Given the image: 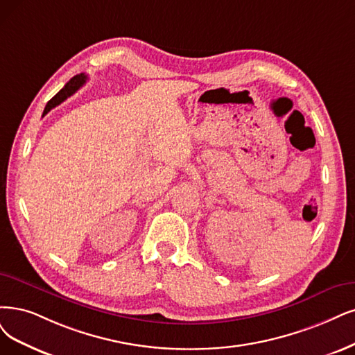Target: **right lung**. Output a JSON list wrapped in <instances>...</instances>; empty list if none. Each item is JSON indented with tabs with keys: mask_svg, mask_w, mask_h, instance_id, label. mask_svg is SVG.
<instances>
[{
	"mask_svg": "<svg viewBox=\"0 0 355 355\" xmlns=\"http://www.w3.org/2000/svg\"><path fill=\"white\" fill-rule=\"evenodd\" d=\"M86 80H87V77H86L83 73L74 76V77L71 78V80H70L67 85H65V86L58 92V94L46 103V107H45V110H44V115L48 114L52 108H55L57 105H60L62 101H65L69 96H71L78 87L83 86V85L86 83Z\"/></svg>",
	"mask_w": 355,
	"mask_h": 355,
	"instance_id": "right-lung-1",
	"label": "right lung"
}]
</instances>
